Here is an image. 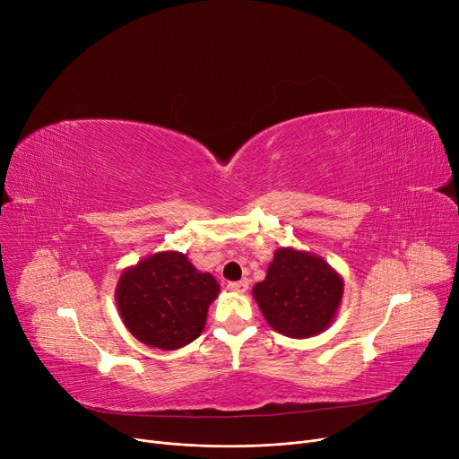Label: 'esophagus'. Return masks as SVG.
<instances>
[{"instance_id":"esophagus-1","label":"esophagus","mask_w":459,"mask_h":459,"mask_svg":"<svg viewBox=\"0 0 459 459\" xmlns=\"http://www.w3.org/2000/svg\"><path fill=\"white\" fill-rule=\"evenodd\" d=\"M247 288H249V282L244 279V281H234V282H229V290H232V292H238V294H244V292H247Z\"/></svg>"}]
</instances>
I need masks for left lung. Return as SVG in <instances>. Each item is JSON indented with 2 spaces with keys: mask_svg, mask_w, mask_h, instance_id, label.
<instances>
[{
  "mask_svg": "<svg viewBox=\"0 0 459 459\" xmlns=\"http://www.w3.org/2000/svg\"><path fill=\"white\" fill-rule=\"evenodd\" d=\"M342 294V277L322 256L292 247L277 249L266 279L253 286L264 318L290 339H308L325 331Z\"/></svg>",
  "mask_w": 459,
  "mask_h": 459,
  "instance_id": "left-lung-1",
  "label": "left lung"
}]
</instances>
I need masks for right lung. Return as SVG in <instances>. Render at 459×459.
Segmentation results:
<instances>
[{"mask_svg":"<svg viewBox=\"0 0 459 459\" xmlns=\"http://www.w3.org/2000/svg\"><path fill=\"white\" fill-rule=\"evenodd\" d=\"M217 296V281L177 251L156 253L126 268L115 290L126 329L139 342L167 351L197 339Z\"/></svg>","mask_w":459,"mask_h":459,"instance_id":"1","label":"right lung"}]
</instances>
